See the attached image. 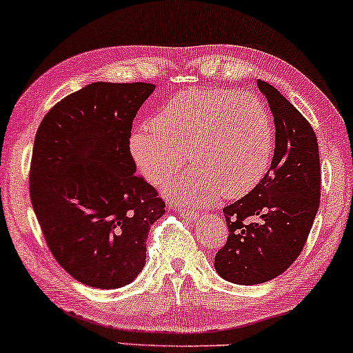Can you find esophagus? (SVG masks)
<instances>
[{
    "label": "esophagus",
    "mask_w": 353,
    "mask_h": 353,
    "mask_svg": "<svg viewBox=\"0 0 353 353\" xmlns=\"http://www.w3.org/2000/svg\"><path fill=\"white\" fill-rule=\"evenodd\" d=\"M179 213H181V216L184 218V220H187V221H199L200 220V215L199 213H192V212H185V210H179Z\"/></svg>",
    "instance_id": "1"
}]
</instances>
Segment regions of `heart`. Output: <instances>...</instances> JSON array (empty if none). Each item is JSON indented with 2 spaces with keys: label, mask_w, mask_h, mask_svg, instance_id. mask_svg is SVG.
Returning <instances> with one entry per match:
<instances>
[{
  "label": "heart",
  "mask_w": 353,
  "mask_h": 353,
  "mask_svg": "<svg viewBox=\"0 0 353 353\" xmlns=\"http://www.w3.org/2000/svg\"><path fill=\"white\" fill-rule=\"evenodd\" d=\"M275 130L264 102L251 92L189 89L164 105L154 127L130 135V151L146 179L159 184L184 164L192 169L169 187L189 207L251 192L269 169Z\"/></svg>",
  "instance_id": "obj_1"
}]
</instances>
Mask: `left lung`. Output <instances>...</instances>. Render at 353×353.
<instances>
[{"label":"left lung","instance_id":"8db88e82","mask_svg":"<svg viewBox=\"0 0 353 353\" xmlns=\"http://www.w3.org/2000/svg\"><path fill=\"white\" fill-rule=\"evenodd\" d=\"M257 86L274 115L275 151L261 182L246 197L223 208L230 234L216 252L215 270L236 285L269 282L296 261L321 197L313 127L272 84L259 79Z\"/></svg>","mask_w":353,"mask_h":353}]
</instances>
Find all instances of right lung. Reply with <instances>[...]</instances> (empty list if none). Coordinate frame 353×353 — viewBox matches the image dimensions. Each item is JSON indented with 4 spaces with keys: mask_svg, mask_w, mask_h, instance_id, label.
<instances>
[{
    "mask_svg": "<svg viewBox=\"0 0 353 353\" xmlns=\"http://www.w3.org/2000/svg\"><path fill=\"white\" fill-rule=\"evenodd\" d=\"M151 83H92L48 110L35 135L30 202L47 246L88 287L137 279L164 200L137 174L132 123Z\"/></svg>",
    "mask_w": 353,
    "mask_h": 353,
    "instance_id": "right-lung-1",
    "label": "right lung"
}]
</instances>
